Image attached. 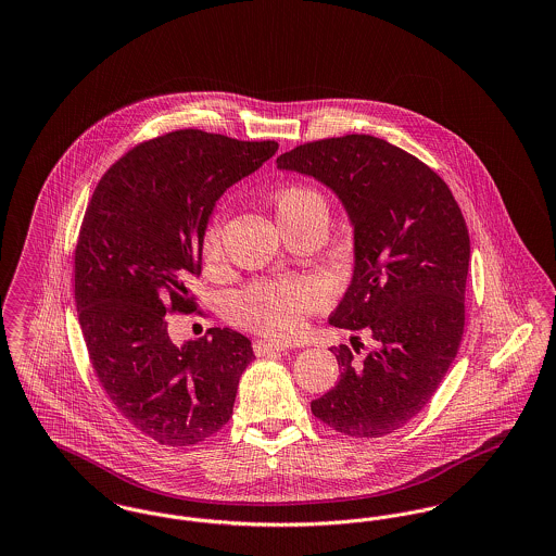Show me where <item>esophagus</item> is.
<instances>
[{
	"label": "esophagus",
	"mask_w": 556,
	"mask_h": 556,
	"mask_svg": "<svg viewBox=\"0 0 556 556\" xmlns=\"http://www.w3.org/2000/svg\"><path fill=\"white\" fill-rule=\"evenodd\" d=\"M286 350H290V345L279 344V342H266V340H256L254 342V352L258 356H265V354H270V352H286Z\"/></svg>",
	"instance_id": "1"
}]
</instances>
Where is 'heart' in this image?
Here are the masks:
<instances>
[{
    "label": "heart",
    "instance_id": "obj_1",
    "mask_svg": "<svg viewBox=\"0 0 556 556\" xmlns=\"http://www.w3.org/2000/svg\"><path fill=\"white\" fill-rule=\"evenodd\" d=\"M268 202L286 233L304 225H325L327 220V200L317 187L308 184L293 181L275 187L268 193ZM223 229L225 214L214 212L200 239V254L206 266L220 263ZM327 304L329 291L318 279L295 275L254 281L236 295L231 313L243 327L266 336L290 338L304 327L306 318L323 311Z\"/></svg>",
    "mask_w": 556,
    "mask_h": 556
}]
</instances>
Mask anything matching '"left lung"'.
<instances>
[{
	"label": "left lung",
	"mask_w": 556,
	"mask_h": 556,
	"mask_svg": "<svg viewBox=\"0 0 556 556\" xmlns=\"http://www.w3.org/2000/svg\"><path fill=\"white\" fill-rule=\"evenodd\" d=\"M277 166L315 177L342 200L354 225V275L329 323L365 329L375 342L365 358L331 348L342 375L311 410L344 435H388L424 410L463 340L465 216L433 168L372 135L308 141Z\"/></svg>",
	"instance_id": "left-lung-1"
}]
</instances>
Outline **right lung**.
Instances as JSON below:
<instances>
[{"mask_svg": "<svg viewBox=\"0 0 556 556\" xmlns=\"http://www.w3.org/2000/svg\"><path fill=\"white\" fill-rule=\"evenodd\" d=\"M179 129L116 160L96 187L75 248V304L93 370L118 413L164 446H191L233 415L254 361L233 329L175 345L166 315L198 308L200 239L216 200L277 152Z\"/></svg>", "mask_w": 556, "mask_h": 556, "instance_id": "right-lung-1", "label": "right lung"}]
</instances>
